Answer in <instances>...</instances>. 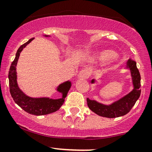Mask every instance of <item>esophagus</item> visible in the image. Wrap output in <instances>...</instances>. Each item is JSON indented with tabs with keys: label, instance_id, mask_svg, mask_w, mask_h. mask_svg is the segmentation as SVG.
Instances as JSON below:
<instances>
[{
	"label": "esophagus",
	"instance_id": "34e87169",
	"mask_svg": "<svg viewBox=\"0 0 152 152\" xmlns=\"http://www.w3.org/2000/svg\"><path fill=\"white\" fill-rule=\"evenodd\" d=\"M89 77V72L87 69L81 70L77 75L78 79H88Z\"/></svg>",
	"mask_w": 152,
	"mask_h": 152
}]
</instances>
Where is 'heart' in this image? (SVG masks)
I'll return each mask as SVG.
<instances>
[{"instance_id": "1", "label": "heart", "mask_w": 152, "mask_h": 152, "mask_svg": "<svg viewBox=\"0 0 152 152\" xmlns=\"http://www.w3.org/2000/svg\"><path fill=\"white\" fill-rule=\"evenodd\" d=\"M115 56V53L114 52L110 51V50H105V51L100 53V55L99 56V59L101 61H107L113 58Z\"/></svg>"}]
</instances>
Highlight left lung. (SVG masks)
<instances>
[{"label": "left lung", "mask_w": 152, "mask_h": 152, "mask_svg": "<svg viewBox=\"0 0 152 152\" xmlns=\"http://www.w3.org/2000/svg\"><path fill=\"white\" fill-rule=\"evenodd\" d=\"M125 68L130 72L133 90L128 94L110 104H104L96 100L87 98V104L89 109L96 115L107 118H115L128 114L135 105L141 95V75L136 66V62L129 59ZM96 82L95 79L91 80V84Z\"/></svg>", "instance_id": "obj_1"}]
</instances>
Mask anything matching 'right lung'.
I'll list each match as a JSON object with an SVG mask.
<instances>
[{"mask_svg":"<svg viewBox=\"0 0 152 152\" xmlns=\"http://www.w3.org/2000/svg\"><path fill=\"white\" fill-rule=\"evenodd\" d=\"M44 37H50V35H43ZM33 38H31L27 43L21 45L17 50L16 56L13 62L11 63L10 69L9 72V88L11 95L17 105H19L23 110L27 113L33 115H45L53 113L59 109L64 102V99L67 95L72 86L71 81H65L56 87V91L61 94L60 99H53L49 97L34 98L26 95L20 89L17 83V65L19 56L22 50L30 43Z\"/></svg>","mask_w":152,"mask_h":152,"instance_id":"obj_1","label":"right lung"}]
</instances>
